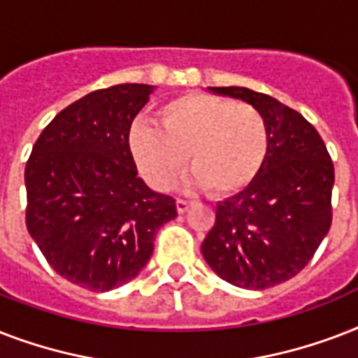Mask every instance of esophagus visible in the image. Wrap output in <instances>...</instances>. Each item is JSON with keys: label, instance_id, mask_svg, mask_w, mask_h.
Masks as SVG:
<instances>
[{"label": "esophagus", "instance_id": "1", "mask_svg": "<svg viewBox=\"0 0 358 358\" xmlns=\"http://www.w3.org/2000/svg\"><path fill=\"white\" fill-rule=\"evenodd\" d=\"M191 202L189 201H184V199H178L176 201V210H178V213H185L187 210H189Z\"/></svg>", "mask_w": 358, "mask_h": 358}]
</instances>
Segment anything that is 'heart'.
<instances>
[{"mask_svg": "<svg viewBox=\"0 0 358 358\" xmlns=\"http://www.w3.org/2000/svg\"><path fill=\"white\" fill-rule=\"evenodd\" d=\"M157 128L135 122L128 146L143 178L169 189L185 165L187 184L230 196L252 184L269 154L266 117L250 103L189 92L157 109Z\"/></svg>", "mask_w": 358, "mask_h": 358, "instance_id": "heart-1", "label": "heart"}]
</instances>
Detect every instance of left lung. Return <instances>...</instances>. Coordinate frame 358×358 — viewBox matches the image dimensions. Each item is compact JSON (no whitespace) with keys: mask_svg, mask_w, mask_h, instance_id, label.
Here are the masks:
<instances>
[{"mask_svg":"<svg viewBox=\"0 0 358 358\" xmlns=\"http://www.w3.org/2000/svg\"><path fill=\"white\" fill-rule=\"evenodd\" d=\"M255 106L269 128V154L241 193L219 202L202 241L208 266L227 282L266 289L295 277L333 223V159L308 120L245 87H210Z\"/></svg>","mask_w":358,"mask_h":358,"instance_id":"8db88e82","label":"left lung"}]
</instances>
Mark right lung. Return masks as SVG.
I'll return each instance as SVG.
<instances>
[{"mask_svg":"<svg viewBox=\"0 0 358 358\" xmlns=\"http://www.w3.org/2000/svg\"><path fill=\"white\" fill-rule=\"evenodd\" d=\"M152 85L89 92L42 129L25 165L31 238L63 278L109 292L139 275L157 230L178 215L173 196L137 176L131 122Z\"/></svg>","mask_w":358,"mask_h":358,"instance_id":"add662e5","label":"right lung"}]
</instances>
